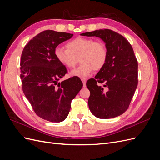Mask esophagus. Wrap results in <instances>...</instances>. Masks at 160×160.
<instances>
[{
    "label": "esophagus",
    "mask_w": 160,
    "mask_h": 160,
    "mask_svg": "<svg viewBox=\"0 0 160 160\" xmlns=\"http://www.w3.org/2000/svg\"><path fill=\"white\" fill-rule=\"evenodd\" d=\"M81 81H82V82H83V88H85V87H86V79L81 78Z\"/></svg>",
    "instance_id": "obj_1"
}]
</instances>
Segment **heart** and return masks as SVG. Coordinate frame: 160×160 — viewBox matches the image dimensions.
<instances>
[{"mask_svg": "<svg viewBox=\"0 0 160 160\" xmlns=\"http://www.w3.org/2000/svg\"><path fill=\"white\" fill-rule=\"evenodd\" d=\"M67 49L57 47L55 56L61 65L72 69L81 62L79 67L72 71L74 76L85 77L92 71L102 69L108 60V49L105 43L93 38L77 37L66 45Z\"/></svg>", "mask_w": 160, "mask_h": 160, "instance_id": "1", "label": "heart"}]
</instances>
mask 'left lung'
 I'll list each match as a JSON object with an SVG mask.
<instances>
[{"instance_id":"8db88e82","label":"left lung","mask_w":160,"mask_h":160,"mask_svg":"<svg viewBox=\"0 0 160 160\" xmlns=\"http://www.w3.org/2000/svg\"><path fill=\"white\" fill-rule=\"evenodd\" d=\"M81 35L99 37L108 49L105 65L86 83L91 112L100 119L118 117L128 109L138 87V64L133 48L122 35L107 28Z\"/></svg>"}]
</instances>
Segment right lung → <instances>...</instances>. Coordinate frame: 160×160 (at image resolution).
<instances>
[{"instance_id":"obj_1","label":"right lung","mask_w":160,"mask_h":160,"mask_svg":"<svg viewBox=\"0 0 160 160\" xmlns=\"http://www.w3.org/2000/svg\"><path fill=\"white\" fill-rule=\"evenodd\" d=\"M72 36L44 31L33 37L22 52L20 76L23 93L38 117L51 122H61L67 118L71 101L83 87L77 76L58 83L67 70L57 60L55 49Z\"/></svg>"}]
</instances>
